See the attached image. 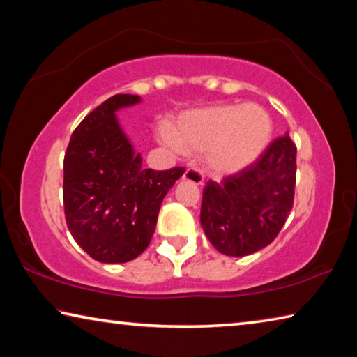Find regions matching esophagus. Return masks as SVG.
<instances>
[{"mask_svg":"<svg viewBox=\"0 0 357 357\" xmlns=\"http://www.w3.org/2000/svg\"><path fill=\"white\" fill-rule=\"evenodd\" d=\"M183 179L189 181V183H192V184L202 185L203 184V173L200 170H197V168H187L183 174Z\"/></svg>","mask_w":357,"mask_h":357,"instance_id":"obj_1","label":"esophagus"}]
</instances>
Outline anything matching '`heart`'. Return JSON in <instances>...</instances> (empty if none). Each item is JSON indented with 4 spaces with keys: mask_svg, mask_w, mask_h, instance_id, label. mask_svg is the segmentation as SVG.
Wrapping results in <instances>:
<instances>
[{
    "mask_svg": "<svg viewBox=\"0 0 357 357\" xmlns=\"http://www.w3.org/2000/svg\"><path fill=\"white\" fill-rule=\"evenodd\" d=\"M273 121L258 105H217L183 114L165 137L184 154L204 153V164L225 176L252 165L268 148Z\"/></svg>",
    "mask_w": 357,
    "mask_h": 357,
    "instance_id": "b5f03b06",
    "label": "heart"
}]
</instances>
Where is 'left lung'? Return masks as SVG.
<instances>
[{
    "label": "left lung",
    "mask_w": 357,
    "mask_h": 357,
    "mask_svg": "<svg viewBox=\"0 0 357 357\" xmlns=\"http://www.w3.org/2000/svg\"><path fill=\"white\" fill-rule=\"evenodd\" d=\"M296 144L275 138L244 170L208 181L200 222L208 239L228 257H245L269 245L293 208Z\"/></svg>",
    "instance_id": "1"
}]
</instances>
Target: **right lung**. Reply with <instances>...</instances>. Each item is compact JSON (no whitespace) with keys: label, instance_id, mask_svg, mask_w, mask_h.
I'll list each match as a JSON object with an SVG mask.
<instances>
[{"label":"right lung","instance_id":"add662e5","mask_svg":"<svg viewBox=\"0 0 357 357\" xmlns=\"http://www.w3.org/2000/svg\"><path fill=\"white\" fill-rule=\"evenodd\" d=\"M140 96L116 94L77 126L64 154L66 223L75 243L100 263L137 258L153 238L162 200L184 168L142 167L116 119Z\"/></svg>","mask_w":357,"mask_h":357}]
</instances>
